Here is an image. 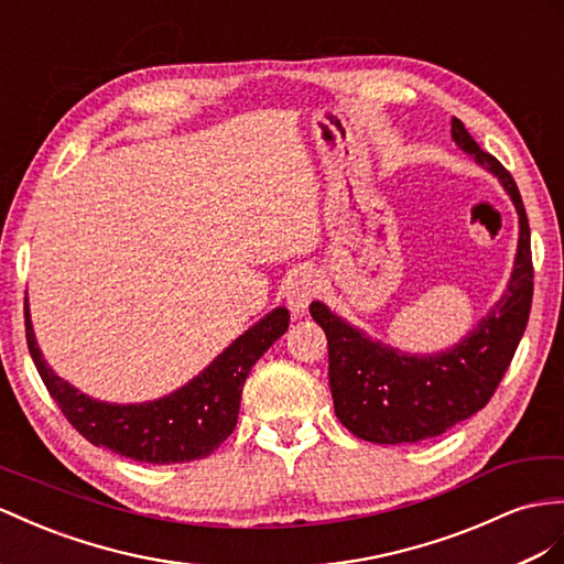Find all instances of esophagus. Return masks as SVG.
<instances>
[{
  "label": "esophagus",
  "instance_id": "1",
  "mask_svg": "<svg viewBox=\"0 0 564 564\" xmlns=\"http://www.w3.org/2000/svg\"><path fill=\"white\" fill-rule=\"evenodd\" d=\"M319 293H322L319 273L300 271L291 279V283H288L285 300H288V305H291V310L295 314H305L307 307H310V302Z\"/></svg>",
  "mask_w": 564,
  "mask_h": 564
}]
</instances>
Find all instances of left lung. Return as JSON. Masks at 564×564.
Returning a JSON list of instances; mask_svg holds the SVG:
<instances>
[{
  "label": "left lung",
  "mask_w": 564,
  "mask_h": 564,
  "mask_svg": "<svg viewBox=\"0 0 564 564\" xmlns=\"http://www.w3.org/2000/svg\"><path fill=\"white\" fill-rule=\"evenodd\" d=\"M453 140L494 171L519 214V248L508 291L469 338L433 357L402 355L369 340L322 302L310 314L328 340V386L340 424L371 443H420L469 420L494 398L508 371L531 312V230L517 183L494 154L484 152L453 119Z\"/></svg>",
  "instance_id": "1"
}]
</instances>
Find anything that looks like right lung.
Listing matches in <instances>:
<instances>
[{
    "label": "right lung",
    "mask_w": 564,
    "mask_h": 564,
    "mask_svg": "<svg viewBox=\"0 0 564 564\" xmlns=\"http://www.w3.org/2000/svg\"><path fill=\"white\" fill-rule=\"evenodd\" d=\"M288 319L285 307L273 310L181 391L142 405H107L56 377L40 355L28 305L25 340L42 383L83 438L135 462L173 465L207 457L234 433L245 379L257 359L285 334Z\"/></svg>",
    "instance_id": "obj_1"
}]
</instances>
